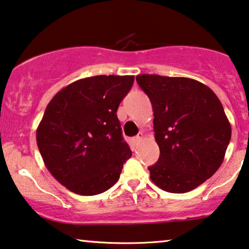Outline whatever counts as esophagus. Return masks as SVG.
<instances>
[{"mask_svg":"<svg viewBox=\"0 0 249 249\" xmlns=\"http://www.w3.org/2000/svg\"><path fill=\"white\" fill-rule=\"evenodd\" d=\"M142 139H143V134H142L141 132H140V133H139V134L137 135V137L134 138V141H135V142H139V141H141Z\"/></svg>","mask_w":249,"mask_h":249,"instance_id":"obj_1","label":"esophagus"}]
</instances>
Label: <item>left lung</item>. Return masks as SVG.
Instances as JSON below:
<instances>
[{"label": "left lung", "instance_id": "8db88e82", "mask_svg": "<svg viewBox=\"0 0 249 249\" xmlns=\"http://www.w3.org/2000/svg\"><path fill=\"white\" fill-rule=\"evenodd\" d=\"M140 88L150 99L158 161L148 167L163 190H194L218 170L231 139L223 106L208 86L188 77L142 74Z\"/></svg>", "mask_w": 249, "mask_h": 249}]
</instances>
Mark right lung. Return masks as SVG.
Instances as JSON below:
<instances>
[{"instance_id":"1","label":"right lung","mask_w":249,"mask_h":249,"mask_svg":"<svg viewBox=\"0 0 249 249\" xmlns=\"http://www.w3.org/2000/svg\"><path fill=\"white\" fill-rule=\"evenodd\" d=\"M133 82L131 75L82 78L46 106L36 142L46 168L68 190L94 196L118 181L132 151L116 112Z\"/></svg>"}]
</instances>
